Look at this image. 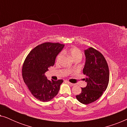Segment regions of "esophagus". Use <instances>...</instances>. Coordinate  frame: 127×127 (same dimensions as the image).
<instances>
[{
  "label": "esophagus",
  "mask_w": 127,
  "mask_h": 127,
  "mask_svg": "<svg viewBox=\"0 0 127 127\" xmlns=\"http://www.w3.org/2000/svg\"><path fill=\"white\" fill-rule=\"evenodd\" d=\"M67 84H68L69 85H70V86H74V84H73V83H70V82H67Z\"/></svg>",
  "instance_id": "34e87169"
}]
</instances>
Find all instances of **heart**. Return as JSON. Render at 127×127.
Wrapping results in <instances>:
<instances>
[{
  "label": "heart",
  "mask_w": 127,
  "mask_h": 127,
  "mask_svg": "<svg viewBox=\"0 0 127 127\" xmlns=\"http://www.w3.org/2000/svg\"><path fill=\"white\" fill-rule=\"evenodd\" d=\"M65 53L68 54L70 55L71 58H72L74 61L76 60H80L83 57V54L80 51V50L79 49V48L77 47H72L69 49L66 50ZM62 58V54L60 53L58 54V55L57 56L56 60H55V62H56L57 64H58L59 62H60V61L61 60Z\"/></svg>",
  "instance_id": "1"
}]
</instances>
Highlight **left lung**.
Instances as JSON below:
<instances>
[{
    "mask_svg": "<svg viewBox=\"0 0 127 127\" xmlns=\"http://www.w3.org/2000/svg\"><path fill=\"white\" fill-rule=\"evenodd\" d=\"M86 64L83 68L84 79L87 83L81 93L76 96L81 103L87 105L100 98L106 90L109 81V70L107 63L101 53L93 47L84 50Z\"/></svg>",
    "mask_w": 127,
    "mask_h": 127,
    "instance_id": "obj_1",
    "label": "left lung"
}]
</instances>
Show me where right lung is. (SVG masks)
Listing matches in <instances>:
<instances>
[{"mask_svg": "<svg viewBox=\"0 0 127 127\" xmlns=\"http://www.w3.org/2000/svg\"><path fill=\"white\" fill-rule=\"evenodd\" d=\"M64 44L46 42L38 45L26 57L22 66L24 83L34 98L42 102H48L56 96L63 80H49L44 75L55 64L57 55Z\"/></svg>", "mask_w": 127, "mask_h": 127, "instance_id": "obj_1", "label": "right lung"}]
</instances>
